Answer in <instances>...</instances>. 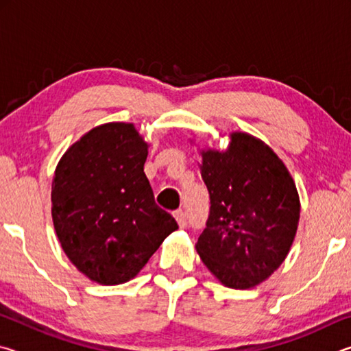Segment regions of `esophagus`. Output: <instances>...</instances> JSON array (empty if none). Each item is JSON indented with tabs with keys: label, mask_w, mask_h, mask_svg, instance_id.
Instances as JSON below:
<instances>
[{
	"label": "esophagus",
	"mask_w": 351,
	"mask_h": 351,
	"mask_svg": "<svg viewBox=\"0 0 351 351\" xmlns=\"http://www.w3.org/2000/svg\"><path fill=\"white\" fill-rule=\"evenodd\" d=\"M173 215H175L176 223L180 224V228H184V226L187 224V213L184 212V210H176Z\"/></svg>",
	"instance_id": "34e87169"
}]
</instances>
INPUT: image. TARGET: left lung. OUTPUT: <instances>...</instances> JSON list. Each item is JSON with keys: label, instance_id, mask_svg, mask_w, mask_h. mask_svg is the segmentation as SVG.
<instances>
[{"label": "left lung", "instance_id": "1", "mask_svg": "<svg viewBox=\"0 0 351 351\" xmlns=\"http://www.w3.org/2000/svg\"><path fill=\"white\" fill-rule=\"evenodd\" d=\"M229 138L223 152L199 150L210 213L195 249L224 287L249 289L287 258L300 199L287 165L268 144L243 132Z\"/></svg>", "mask_w": 351, "mask_h": 351}]
</instances>
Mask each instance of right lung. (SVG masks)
Segmentation results:
<instances>
[{"instance_id":"obj_1","label":"right lung","mask_w":351,"mask_h":351,"mask_svg":"<svg viewBox=\"0 0 351 351\" xmlns=\"http://www.w3.org/2000/svg\"><path fill=\"white\" fill-rule=\"evenodd\" d=\"M148 142L134 123L108 122L74 142L52 178V221L77 269L100 285L132 280L175 232L144 173Z\"/></svg>"}]
</instances>
